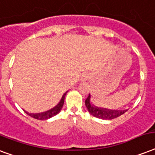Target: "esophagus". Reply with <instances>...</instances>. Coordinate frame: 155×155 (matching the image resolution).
I'll list each match as a JSON object with an SVG mask.
<instances>
[{"label": "esophagus", "mask_w": 155, "mask_h": 155, "mask_svg": "<svg viewBox=\"0 0 155 155\" xmlns=\"http://www.w3.org/2000/svg\"><path fill=\"white\" fill-rule=\"evenodd\" d=\"M88 75H87V74H84V75H83L82 79H81V80H88Z\"/></svg>", "instance_id": "1"}]
</instances>
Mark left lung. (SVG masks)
I'll list each match as a JSON object with an SVG mask.
<instances>
[{
    "mask_svg": "<svg viewBox=\"0 0 155 155\" xmlns=\"http://www.w3.org/2000/svg\"><path fill=\"white\" fill-rule=\"evenodd\" d=\"M85 106L88 112L96 118H98V119H101V120H113V119H115L117 117L122 115L127 110H110L106 109V108L97 107L92 103L90 94L88 95V97L85 100Z\"/></svg>",
    "mask_w": 155,
    "mask_h": 155,
    "instance_id": "left-lung-1",
    "label": "left lung"
}]
</instances>
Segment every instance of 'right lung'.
I'll return each mask as SVG.
<instances>
[{
	"label": "right lung",
	"mask_w": 155,
	"mask_h": 155,
	"mask_svg": "<svg viewBox=\"0 0 155 155\" xmlns=\"http://www.w3.org/2000/svg\"><path fill=\"white\" fill-rule=\"evenodd\" d=\"M66 93H65L63 94V96L62 97V98L59 101V103L56 106H54V108H52L51 110H47L45 112H43V113H38V114H31V113H28V112L25 111L26 114H28V115H30L31 117H32L35 120H48L49 118L56 115L57 114H58L60 110H62V106H63V104H64V99L65 96H66Z\"/></svg>",
	"instance_id": "1"
}]
</instances>
